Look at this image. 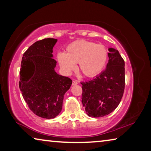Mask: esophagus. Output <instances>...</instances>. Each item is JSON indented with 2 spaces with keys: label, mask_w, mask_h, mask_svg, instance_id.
<instances>
[{
  "label": "esophagus",
  "mask_w": 151,
  "mask_h": 151,
  "mask_svg": "<svg viewBox=\"0 0 151 151\" xmlns=\"http://www.w3.org/2000/svg\"><path fill=\"white\" fill-rule=\"evenodd\" d=\"M78 84V82L76 81H73V85H76Z\"/></svg>",
  "instance_id": "34e87169"
}]
</instances>
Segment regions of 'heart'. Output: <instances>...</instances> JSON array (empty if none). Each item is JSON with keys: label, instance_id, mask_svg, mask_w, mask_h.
Returning a JSON list of instances; mask_svg holds the SVG:
<instances>
[{"label": "heart", "instance_id": "b5f03b06", "mask_svg": "<svg viewBox=\"0 0 151 151\" xmlns=\"http://www.w3.org/2000/svg\"><path fill=\"white\" fill-rule=\"evenodd\" d=\"M109 51L104 45L88 40H76L68 45L65 53H59L57 60L62 70L70 74L78 63V70L86 77L99 75L108 62Z\"/></svg>", "mask_w": 151, "mask_h": 151}]
</instances>
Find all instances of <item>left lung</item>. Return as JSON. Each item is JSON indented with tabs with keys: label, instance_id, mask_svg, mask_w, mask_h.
Listing matches in <instances>:
<instances>
[{
	"label": "left lung",
	"instance_id": "left-lung-1",
	"mask_svg": "<svg viewBox=\"0 0 151 151\" xmlns=\"http://www.w3.org/2000/svg\"><path fill=\"white\" fill-rule=\"evenodd\" d=\"M106 68L92 80L81 83L82 103L91 117H103L112 112L121 101L125 86L124 61L118 50L109 48Z\"/></svg>",
	"mask_w": 151,
	"mask_h": 151
}]
</instances>
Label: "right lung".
<instances>
[{
  "label": "right lung",
  "mask_w": 151,
  "mask_h": 151,
  "mask_svg": "<svg viewBox=\"0 0 151 151\" xmlns=\"http://www.w3.org/2000/svg\"><path fill=\"white\" fill-rule=\"evenodd\" d=\"M57 40L45 39L35 42L23 54L20 70L19 88L28 106L43 119H54L63 108L64 95L72 81L58 75L52 58Z\"/></svg>",
  "instance_id": "1"
}]
</instances>
